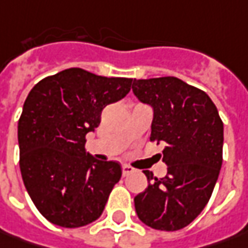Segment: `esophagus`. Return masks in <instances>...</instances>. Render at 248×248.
Segmentation results:
<instances>
[{
  "label": "esophagus",
  "mask_w": 248,
  "mask_h": 248,
  "mask_svg": "<svg viewBox=\"0 0 248 248\" xmlns=\"http://www.w3.org/2000/svg\"><path fill=\"white\" fill-rule=\"evenodd\" d=\"M133 173V169L130 166H127V165H124L122 166V174H124V177H126V175L132 174Z\"/></svg>",
  "instance_id": "obj_1"
}]
</instances>
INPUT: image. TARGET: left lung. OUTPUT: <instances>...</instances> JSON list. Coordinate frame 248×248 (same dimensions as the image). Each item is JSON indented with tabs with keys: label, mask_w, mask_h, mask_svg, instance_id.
<instances>
[{
	"label": "left lung",
	"mask_w": 248,
	"mask_h": 248,
	"mask_svg": "<svg viewBox=\"0 0 248 248\" xmlns=\"http://www.w3.org/2000/svg\"><path fill=\"white\" fill-rule=\"evenodd\" d=\"M133 93L154 108L151 141L165 144L167 174L145 170L148 186L134 198L145 225L173 232L189 225L206 207L222 165L224 124L203 90L175 77L134 79Z\"/></svg>",
	"instance_id": "8db88e82"
}]
</instances>
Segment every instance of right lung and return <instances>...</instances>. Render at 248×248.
Listing matches in <instances>:
<instances>
[{"mask_svg":"<svg viewBox=\"0 0 248 248\" xmlns=\"http://www.w3.org/2000/svg\"><path fill=\"white\" fill-rule=\"evenodd\" d=\"M132 78L68 68L39 81L17 124L20 171L31 201L49 222L79 228L96 221L122 175L118 162L85 150L106 106L124 98Z\"/></svg>","mask_w":248,"mask_h":248,"instance_id":"1","label":"right lung"}]
</instances>
